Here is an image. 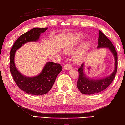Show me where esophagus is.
<instances>
[{
	"label": "esophagus",
	"instance_id": "1",
	"mask_svg": "<svg viewBox=\"0 0 125 125\" xmlns=\"http://www.w3.org/2000/svg\"><path fill=\"white\" fill-rule=\"evenodd\" d=\"M64 69L66 70H71V69H73V67L70 64H67L66 65H65Z\"/></svg>",
	"mask_w": 125,
	"mask_h": 125
}]
</instances>
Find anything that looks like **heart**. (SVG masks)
Segmentation results:
<instances>
[{"instance_id": "b5f03b06", "label": "heart", "mask_w": 125, "mask_h": 125, "mask_svg": "<svg viewBox=\"0 0 125 125\" xmlns=\"http://www.w3.org/2000/svg\"><path fill=\"white\" fill-rule=\"evenodd\" d=\"M83 39V36L81 34H77L73 39L69 42L64 47V51L66 53H70L76 48L80 44ZM90 48L89 42H85L73 54V59L77 62H81L85 59Z\"/></svg>"}]
</instances>
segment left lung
I'll list each match as a JSON object with an SVG mask.
<instances>
[{
    "instance_id": "8db88e82",
    "label": "left lung",
    "mask_w": 125,
    "mask_h": 125,
    "mask_svg": "<svg viewBox=\"0 0 125 125\" xmlns=\"http://www.w3.org/2000/svg\"><path fill=\"white\" fill-rule=\"evenodd\" d=\"M107 48L111 52L114 58L115 68L109 76L101 79H93L88 77L85 73V63H83L78 69L79 79L77 87L82 94L92 95L104 90L109 86L117 73V54L115 48L109 39L100 30L99 32L97 49Z\"/></svg>"
}]
</instances>
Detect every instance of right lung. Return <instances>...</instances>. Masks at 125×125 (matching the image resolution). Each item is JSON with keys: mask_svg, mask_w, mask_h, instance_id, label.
Returning <instances> with one entry per match:
<instances>
[{"mask_svg": "<svg viewBox=\"0 0 125 125\" xmlns=\"http://www.w3.org/2000/svg\"><path fill=\"white\" fill-rule=\"evenodd\" d=\"M48 28H35L21 35L15 41L10 51V71L16 84L22 91L33 95H42L48 93L52 89L58 74L62 70L59 64L47 62L38 75L29 77L18 70L15 64L16 50L29 42H38L40 35L45 32Z\"/></svg>", "mask_w": 125, "mask_h": 125, "instance_id": "add662e5", "label": "right lung"}]
</instances>
